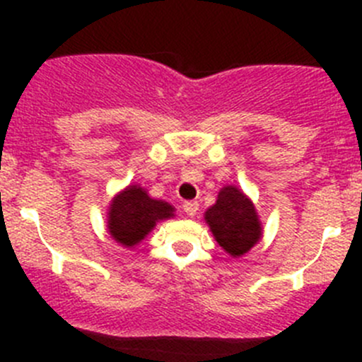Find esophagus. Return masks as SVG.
<instances>
[{
    "label": "esophagus",
    "mask_w": 362,
    "mask_h": 362,
    "mask_svg": "<svg viewBox=\"0 0 362 362\" xmlns=\"http://www.w3.org/2000/svg\"><path fill=\"white\" fill-rule=\"evenodd\" d=\"M199 210V203L198 202H185L184 203V211L189 215V217H194Z\"/></svg>",
    "instance_id": "obj_1"
}]
</instances>
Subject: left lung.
Segmentation results:
<instances>
[{"label": "left lung", "instance_id": "left-lung-1", "mask_svg": "<svg viewBox=\"0 0 362 362\" xmlns=\"http://www.w3.org/2000/svg\"><path fill=\"white\" fill-rule=\"evenodd\" d=\"M204 222L215 242L233 259L242 257L262 238V224L254 203L236 185H224L217 202L206 208Z\"/></svg>", "mask_w": 362, "mask_h": 362}]
</instances>
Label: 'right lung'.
<instances>
[{
  "instance_id": "obj_1",
  "label": "right lung",
  "mask_w": 362,
  "mask_h": 362,
  "mask_svg": "<svg viewBox=\"0 0 362 362\" xmlns=\"http://www.w3.org/2000/svg\"><path fill=\"white\" fill-rule=\"evenodd\" d=\"M175 217V206L156 199L140 184L127 185L108 204L107 231L124 249H134L158 222Z\"/></svg>"
}]
</instances>
